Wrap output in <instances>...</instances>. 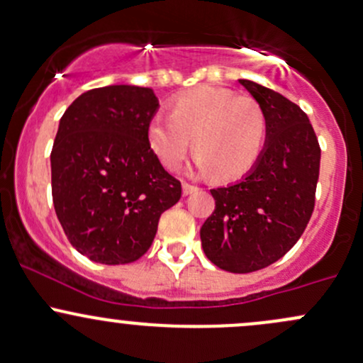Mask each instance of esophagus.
<instances>
[{
	"instance_id": "obj_1",
	"label": "esophagus",
	"mask_w": 363,
	"mask_h": 363,
	"mask_svg": "<svg viewBox=\"0 0 363 363\" xmlns=\"http://www.w3.org/2000/svg\"><path fill=\"white\" fill-rule=\"evenodd\" d=\"M199 186L190 185V183H183V196H190V194H196Z\"/></svg>"
}]
</instances>
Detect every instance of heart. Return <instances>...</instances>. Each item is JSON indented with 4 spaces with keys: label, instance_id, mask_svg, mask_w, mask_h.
I'll return each mask as SVG.
<instances>
[{
    "label": "heart",
    "instance_id": "1",
    "mask_svg": "<svg viewBox=\"0 0 363 363\" xmlns=\"http://www.w3.org/2000/svg\"><path fill=\"white\" fill-rule=\"evenodd\" d=\"M197 152V169L218 180L244 177L263 150L267 118L252 96L230 89L202 86L177 96L171 118L154 116L147 140L167 169H180L190 147Z\"/></svg>",
    "mask_w": 363,
    "mask_h": 363
}]
</instances>
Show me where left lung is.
<instances>
[{
  "label": "left lung",
  "instance_id": "1",
  "mask_svg": "<svg viewBox=\"0 0 363 363\" xmlns=\"http://www.w3.org/2000/svg\"><path fill=\"white\" fill-rule=\"evenodd\" d=\"M239 83L263 108L267 142L242 180L211 190L216 208L201 227V242L218 268L249 274L282 258L305 232L315 208L320 147L298 105L255 81Z\"/></svg>",
  "mask_w": 363,
  "mask_h": 363
}]
</instances>
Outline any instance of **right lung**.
<instances>
[{"label": "right lung", "instance_id": "1", "mask_svg": "<svg viewBox=\"0 0 363 363\" xmlns=\"http://www.w3.org/2000/svg\"><path fill=\"white\" fill-rule=\"evenodd\" d=\"M159 108L150 88L112 84L77 96L52 149L58 221L81 255L126 264L149 251L161 214L182 197L147 140Z\"/></svg>", "mask_w": 363, "mask_h": 363}]
</instances>
